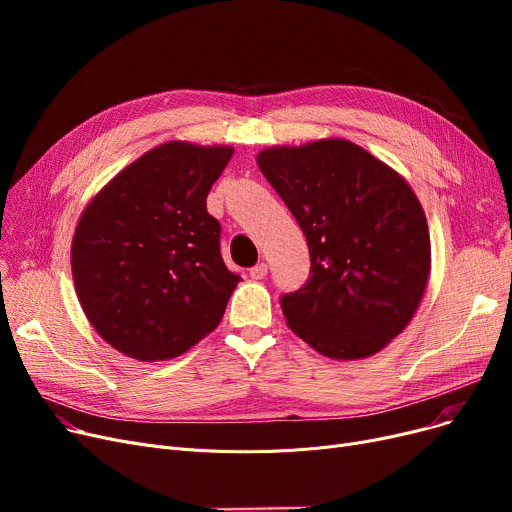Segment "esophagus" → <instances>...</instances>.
I'll use <instances>...</instances> for the list:
<instances>
[{"instance_id":"obj_1","label":"esophagus","mask_w":512,"mask_h":512,"mask_svg":"<svg viewBox=\"0 0 512 512\" xmlns=\"http://www.w3.org/2000/svg\"><path fill=\"white\" fill-rule=\"evenodd\" d=\"M249 276H251L253 280H263V278L267 276V263H257V265H253L251 270H249Z\"/></svg>"}]
</instances>
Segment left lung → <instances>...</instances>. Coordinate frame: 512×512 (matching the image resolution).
I'll return each mask as SVG.
<instances>
[{
  "mask_svg": "<svg viewBox=\"0 0 512 512\" xmlns=\"http://www.w3.org/2000/svg\"><path fill=\"white\" fill-rule=\"evenodd\" d=\"M257 166L309 245L307 282L280 299L290 330L332 359L382 351L413 319L432 263L413 188L344 139L263 149Z\"/></svg>",
  "mask_w": 512,
  "mask_h": 512,
  "instance_id": "left-lung-1",
  "label": "left lung"
}]
</instances>
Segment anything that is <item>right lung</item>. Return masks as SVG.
Returning <instances> with one entry per match:
<instances>
[{"label":"right lung","instance_id":"right-lung-1","mask_svg":"<svg viewBox=\"0 0 512 512\" xmlns=\"http://www.w3.org/2000/svg\"><path fill=\"white\" fill-rule=\"evenodd\" d=\"M234 149L170 141L132 161L83 211L72 278L85 315L116 351L174 359L218 328L240 276L220 253L207 193Z\"/></svg>","mask_w":512,"mask_h":512}]
</instances>
